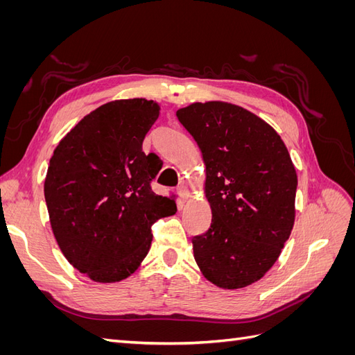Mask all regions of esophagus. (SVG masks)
<instances>
[{
    "instance_id": "obj_1",
    "label": "esophagus",
    "mask_w": 355,
    "mask_h": 355,
    "mask_svg": "<svg viewBox=\"0 0 355 355\" xmlns=\"http://www.w3.org/2000/svg\"><path fill=\"white\" fill-rule=\"evenodd\" d=\"M176 192H178V196H179V198H180V201H182V202H184V201L188 198V196H189V192H188L187 187H184V185L178 187Z\"/></svg>"
}]
</instances>
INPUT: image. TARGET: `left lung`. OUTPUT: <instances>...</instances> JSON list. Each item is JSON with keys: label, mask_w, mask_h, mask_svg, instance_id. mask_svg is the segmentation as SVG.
Segmentation results:
<instances>
[{"label": "left lung", "mask_w": 355, "mask_h": 355, "mask_svg": "<svg viewBox=\"0 0 355 355\" xmlns=\"http://www.w3.org/2000/svg\"><path fill=\"white\" fill-rule=\"evenodd\" d=\"M176 115L206 164L211 223L192 239L196 262L218 287L249 286L270 271L292 232V158L274 128L241 106L197 102Z\"/></svg>", "instance_id": "obj_1"}]
</instances>
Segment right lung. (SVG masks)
Returning <instances> with one entry per match:
<instances>
[{"label":"right lung","mask_w":355,"mask_h":355,"mask_svg":"<svg viewBox=\"0 0 355 355\" xmlns=\"http://www.w3.org/2000/svg\"><path fill=\"white\" fill-rule=\"evenodd\" d=\"M154 101L108 102L56 146L44 182L55 239L68 262L98 283L132 275L149 252L151 227L176 202L151 188L161 166L142 144L157 121Z\"/></svg>","instance_id":"1"}]
</instances>
